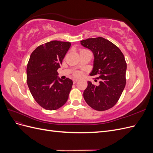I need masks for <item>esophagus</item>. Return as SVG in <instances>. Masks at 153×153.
Here are the masks:
<instances>
[{
	"label": "esophagus",
	"instance_id": "obj_1",
	"mask_svg": "<svg viewBox=\"0 0 153 153\" xmlns=\"http://www.w3.org/2000/svg\"><path fill=\"white\" fill-rule=\"evenodd\" d=\"M78 79H76V78H74V79L73 80V84H75V83L78 81Z\"/></svg>",
	"mask_w": 153,
	"mask_h": 153
}]
</instances>
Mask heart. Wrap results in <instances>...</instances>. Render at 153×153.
<instances>
[{
    "instance_id": "obj_1",
    "label": "heart",
    "mask_w": 153,
    "mask_h": 153,
    "mask_svg": "<svg viewBox=\"0 0 153 153\" xmlns=\"http://www.w3.org/2000/svg\"><path fill=\"white\" fill-rule=\"evenodd\" d=\"M74 75H75V76H80V73L79 71H76L75 73H74Z\"/></svg>"
}]
</instances>
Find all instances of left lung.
<instances>
[{"label": "left lung", "mask_w": 153, "mask_h": 153, "mask_svg": "<svg viewBox=\"0 0 153 153\" xmlns=\"http://www.w3.org/2000/svg\"><path fill=\"white\" fill-rule=\"evenodd\" d=\"M94 55L91 75H98L99 85L90 81L84 91V98L96 110H106L117 103L126 85V62L120 49L101 37L80 41Z\"/></svg>", "instance_id": "left-lung-1"}]
</instances>
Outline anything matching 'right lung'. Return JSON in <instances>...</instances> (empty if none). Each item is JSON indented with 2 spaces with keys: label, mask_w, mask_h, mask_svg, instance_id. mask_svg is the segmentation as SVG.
Instances as JSON below:
<instances>
[{
  "label": "right lung",
  "mask_w": 153,
  "mask_h": 153,
  "mask_svg": "<svg viewBox=\"0 0 153 153\" xmlns=\"http://www.w3.org/2000/svg\"><path fill=\"white\" fill-rule=\"evenodd\" d=\"M71 47V43L52 41L37 47L27 67V83L32 96L41 107L55 110L68 99L73 81L58 76L57 69Z\"/></svg>",
  "instance_id": "add662e5"
}]
</instances>
